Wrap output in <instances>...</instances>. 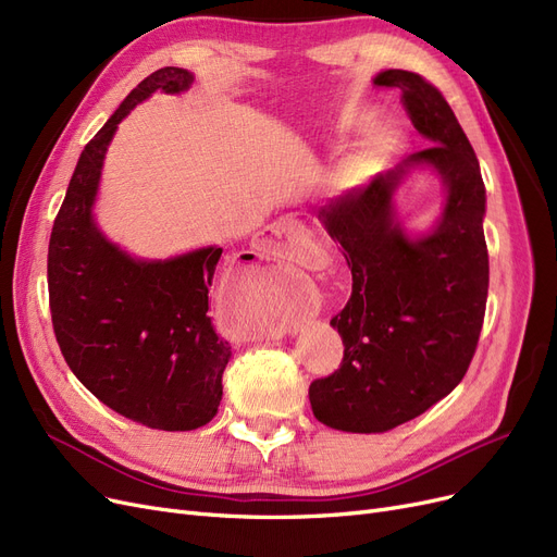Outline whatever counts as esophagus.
Returning <instances> with one entry per match:
<instances>
[{
  "label": "esophagus",
  "mask_w": 557,
  "mask_h": 557,
  "mask_svg": "<svg viewBox=\"0 0 557 557\" xmlns=\"http://www.w3.org/2000/svg\"><path fill=\"white\" fill-rule=\"evenodd\" d=\"M263 245L271 249L273 255L296 261L300 265H312L317 261V245L310 240V233L298 220L286 218L273 226H265L261 231ZM280 237V242L274 238Z\"/></svg>",
  "instance_id": "34e87169"
}]
</instances>
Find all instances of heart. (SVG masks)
Wrapping results in <instances>:
<instances>
[{"instance_id": "obj_1", "label": "heart", "mask_w": 557, "mask_h": 557, "mask_svg": "<svg viewBox=\"0 0 557 557\" xmlns=\"http://www.w3.org/2000/svg\"><path fill=\"white\" fill-rule=\"evenodd\" d=\"M363 122H366V115L354 113L343 122V127L358 129ZM398 146H400V134L396 129H393V127H374L366 136V140L361 143V148H358V152L351 159V164H349L351 175L356 177V181H363V177L372 175L374 171H380L388 161V157L398 150Z\"/></svg>"}]
</instances>
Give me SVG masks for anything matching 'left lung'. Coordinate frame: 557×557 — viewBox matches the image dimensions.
Here are the masks:
<instances>
[{
  "instance_id": "1",
  "label": "left lung",
  "mask_w": 557,
  "mask_h": 557,
  "mask_svg": "<svg viewBox=\"0 0 557 557\" xmlns=\"http://www.w3.org/2000/svg\"><path fill=\"white\" fill-rule=\"evenodd\" d=\"M372 83L400 89L430 148L319 210L345 249L351 298L331 319L343 366L310 384V405L317 421L345 433H386L446 398L470 368L488 298L486 187L451 106L411 71L386 69ZM417 168L441 177L445 203L436 224L411 237L395 194Z\"/></svg>"
}]
</instances>
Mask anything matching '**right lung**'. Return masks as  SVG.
Wrapping results in <instances>:
<instances>
[{"instance_id":"add662e5","label":"right lung","mask_w":557,"mask_h":557,"mask_svg":"<svg viewBox=\"0 0 557 557\" xmlns=\"http://www.w3.org/2000/svg\"><path fill=\"white\" fill-rule=\"evenodd\" d=\"M191 83V71L164 66L132 89L81 152L48 245L50 314L66 366L124 419L171 433L206 425L222 400L231 345L208 317L222 247L132 257L103 236L95 201L117 124L157 89L181 95Z\"/></svg>"}]
</instances>
